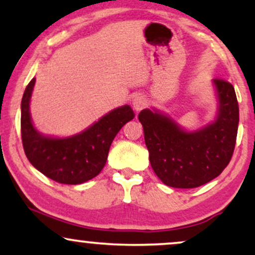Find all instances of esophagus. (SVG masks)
Masks as SVG:
<instances>
[{"instance_id": "obj_1", "label": "esophagus", "mask_w": 255, "mask_h": 255, "mask_svg": "<svg viewBox=\"0 0 255 255\" xmlns=\"http://www.w3.org/2000/svg\"><path fill=\"white\" fill-rule=\"evenodd\" d=\"M147 105V101L142 97V96H136L135 98L133 99V108L135 111L142 110Z\"/></svg>"}]
</instances>
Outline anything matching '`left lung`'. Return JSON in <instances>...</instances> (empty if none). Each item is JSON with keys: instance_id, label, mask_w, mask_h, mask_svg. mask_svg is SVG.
<instances>
[{"instance_id": "obj_1", "label": "left lung", "mask_w": 255, "mask_h": 255, "mask_svg": "<svg viewBox=\"0 0 255 255\" xmlns=\"http://www.w3.org/2000/svg\"><path fill=\"white\" fill-rule=\"evenodd\" d=\"M217 120L203 129L184 131L158 111L142 110L137 119L153 171L166 186L195 188L213 180L229 164L236 144L239 103L229 81L215 79Z\"/></svg>"}]
</instances>
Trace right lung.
Masks as SVG:
<instances>
[{
	"instance_id": "right-lung-1",
	"label": "right lung",
	"mask_w": 255,
	"mask_h": 255,
	"mask_svg": "<svg viewBox=\"0 0 255 255\" xmlns=\"http://www.w3.org/2000/svg\"><path fill=\"white\" fill-rule=\"evenodd\" d=\"M34 81L26 86L21 101V140L27 159L46 177L64 184H79L97 176L107 163L114 137L133 120L130 107L118 108L83 133L54 139L34 129L30 116V99Z\"/></svg>"
}]
</instances>
